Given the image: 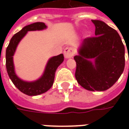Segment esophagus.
Segmentation results:
<instances>
[{"label":"esophagus","mask_w":129,"mask_h":129,"mask_svg":"<svg viewBox=\"0 0 129 129\" xmlns=\"http://www.w3.org/2000/svg\"><path fill=\"white\" fill-rule=\"evenodd\" d=\"M63 54H64L65 58L68 59V58H71L72 56H73L74 54H75V51H74V49L71 47H66L64 49Z\"/></svg>","instance_id":"34e87169"}]
</instances>
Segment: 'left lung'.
<instances>
[{
    "label": "left lung",
    "mask_w": 129,
    "mask_h": 129,
    "mask_svg": "<svg viewBox=\"0 0 129 129\" xmlns=\"http://www.w3.org/2000/svg\"><path fill=\"white\" fill-rule=\"evenodd\" d=\"M92 22L95 26V37L85 39L79 55L74 56L75 78L88 90L104 91L113 86L124 71L125 48L115 29L102 21Z\"/></svg>",
    "instance_id": "8db88e82"
}]
</instances>
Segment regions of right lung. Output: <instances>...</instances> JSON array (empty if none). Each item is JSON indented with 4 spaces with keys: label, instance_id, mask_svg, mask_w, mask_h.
Masks as SVG:
<instances>
[{
    "label": "right lung",
    "instance_id": "right-lung-1",
    "mask_svg": "<svg viewBox=\"0 0 129 129\" xmlns=\"http://www.w3.org/2000/svg\"><path fill=\"white\" fill-rule=\"evenodd\" d=\"M47 26L42 22H37L24 27L21 31L12 37L6 50V68L8 75L13 84L21 92L29 96H35L47 92L52 86L54 79V75L57 68L63 61L64 56L63 54L54 56L48 60L44 73L39 79L34 81H25L22 80L16 75L14 70L13 56L15 53L17 45L29 31L42 30Z\"/></svg>",
    "mask_w": 129,
    "mask_h": 129
}]
</instances>
